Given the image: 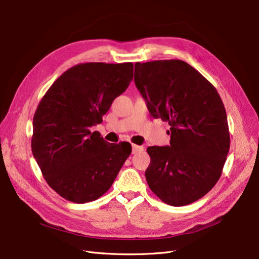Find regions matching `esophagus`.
Wrapping results in <instances>:
<instances>
[{
	"instance_id": "obj_1",
	"label": "esophagus",
	"mask_w": 259,
	"mask_h": 259,
	"mask_svg": "<svg viewBox=\"0 0 259 259\" xmlns=\"http://www.w3.org/2000/svg\"><path fill=\"white\" fill-rule=\"evenodd\" d=\"M144 150V147L143 146H138V145H132V153L135 154L138 152H141Z\"/></svg>"
}]
</instances>
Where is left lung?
I'll return each instance as SVG.
<instances>
[{
  "instance_id": "8db88e82",
  "label": "left lung",
  "mask_w": 259,
  "mask_h": 259,
  "mask_svg": "<svg viewBox=\"0 0 259 259\" xmlns=\"http://www.w3.org/2000/svg\"><path fill=\"white\" fill-rule=\"evenodd\" d=\"M134 81L150 114L171 126L170 146L147 148L149 188L173 207L196 201L219 182L230 148L219 92L181 60L135 63Z\"/></svg>"
}]
</instances>
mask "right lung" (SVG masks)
<instances>
[{
    "mask_svg": "<svg viewBox=\"0 0 259 259\" xmlns=\"http://www.w3.org/2000/svg\"><path fill=\"white\" fill-rule=\"evenodd\" d=\"M132 78V63H81L66 70L40 100L32 154L49 187L65 199L100 198L131 154L129 143L109 144L90 128L101 124Z\"/></svg>",
    "mask_w": 259,
    "mask_h": 259,
    "instance_id": "add662e5",
    "label": "right lung"
}]
</instances>
